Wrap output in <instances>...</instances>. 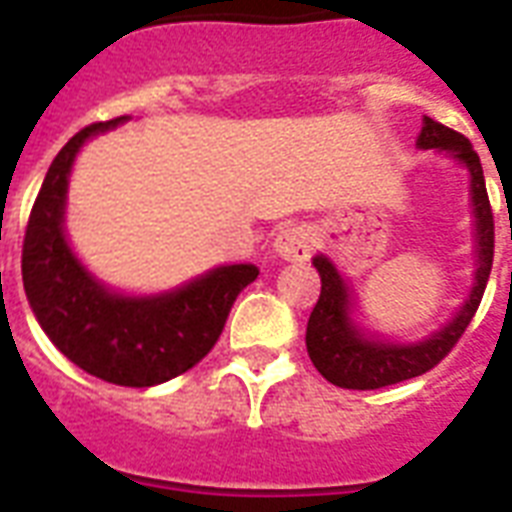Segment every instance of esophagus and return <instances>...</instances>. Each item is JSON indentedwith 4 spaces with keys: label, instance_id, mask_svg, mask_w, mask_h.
<instances>
[{
    "label": "esophagus",
    "instance_id": "obj_1",
    "mask_svg": "<svg viewBox=\"0 0 512 512\" xmlns=\"http://www.w3.org/2000/svg\"><path fill=\"white\" fill-rule=\"evenodd\" d=\"M311 231L303 225H292V228H281L273 239V252L287 260V263H303L311 257Z\"/></svg>",
    "mask_w": 512,
    "mask_h": 512
}]
</instances>
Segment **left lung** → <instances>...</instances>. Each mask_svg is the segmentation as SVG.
<instances>
[{"mask_svg":"<svg viewBox=\"0 0 512 512\" xmlns=\"http://www.w3.org/2000/svg\"><path fill=\"white\" fill-rule=\"evenodd\" d=\"M417 148L422 151L436 148L438 154H446L452 162L468 170L470 212H473V284L465 303L457 308L452 319L433 329L430 335L412 342L388 340L380 332H369L358 324L356 300L348 279L342 276L335 260L319 252L313 257V268L321 276V295L308 319L305 345L313 366L337 388L374 390L425 374L454 348V342L468 329L484 297L486 281L492 273L494 217L486 196L481 159L465 135L433 122L430 116H422Z\"/></svg>","mask_w":512,"mask_h":512,"instance_id":"left-lung-1","label":"left lung"}]
</instances>
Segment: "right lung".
I'll return each instance as SVG.
<instances>
[{
  "label": "right lung",
  "mask_w": 512,
  "mask_h": 512,
  "mask_svg": "<svg viewBox=\"0 0 512 512\" xmlns=\"http://www.w3.org/2000/svg\"><path fill=\"white\" fill-rule=\"evenodd\" d=\"M124 122L127 116L84 127L52 159L28 217L23 289L39 327L68 361L114 385L151 388L207 356L233 300L260 268L215 265L180 287L130 295L82 263L66 233L68 180L84 143Z\"/></svg>",
  "instance_id": "obj_1"
}]
</instances>
